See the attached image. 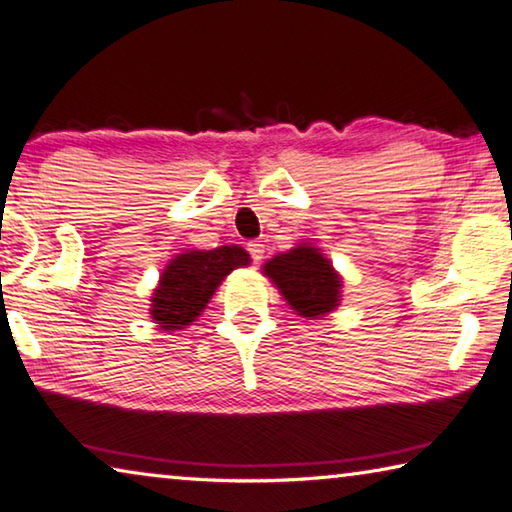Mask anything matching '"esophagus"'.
I'll use <instances>...</instances> for the list:
<instances>
[{
	"label": "esophagus",
	"mask_w": 512,
	"mask_h": 512,
	"mask_svg": "<svg viewBox=\"0 0 512 512\" xmlns=\"http://www.w3.org/2000/svg\"><path fill=\"white\" fill-rule=\"evenodd\" d=\"M247 251L251 254V261L261 263L263 261V254H265V245H263L261 240H254V242H249V245H247Z\"/></svg>",
	"instance_id": "esophagus-1"
}]
</instances>
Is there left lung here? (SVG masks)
Instances as JSON below:
<instances>
[{"mask_svg": "<svg viewBox=\"0 0 512 512\" xmlns=\"http://www.w3.org/2000/svg\"><path fill=\"white\" fill-rule=\"evenodd\" d=\"M263 272L301 317L317 320L340 304V274L333 270L329 258L308 242L274 256L263 265Z\"/></svg>", "mask_w": 512, "mask_h": 512, "instance_id": "1", "label": "left lung"}]
</instances>
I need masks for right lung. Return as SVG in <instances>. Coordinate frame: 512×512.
Returning a JSON list of instances; mask_svg holds the SVG:
<instances>
[{"instance_id": "1", "label": "right lung", "mask_w": 512, "mask_h": 512, "mask_svg": "<svg viewBox=\"0 0 512 512\" xmlns=\"http://www.w3.org/2000/svg\"><path fill=\"white\" fill-rule=\"evenodd\" d=\"M245 265H249V254L238 245L192 249L174 256L154 290L152 320L163 331L186 329L204 311L224 276Z\"/></svg>"}]
</instances>
